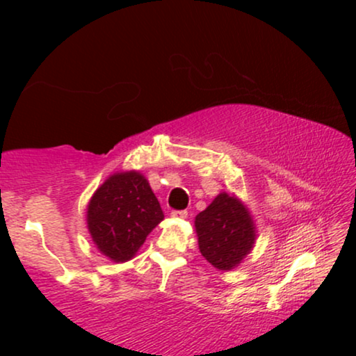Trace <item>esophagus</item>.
Listing matches in <instances>:
<instances>
[{
  "label": "esophagus",
  "instance_id": "obj_1",
  "mask_svg": "<svg viewBox=\"0 0 356 356\" xmlns=\"http://www.w3.org/2000/svg\"><path fill=\"white\" fill-rule=\"evenodd\" d=\"M170 214H172V218H177V219H186L187 218V211H172Z\"/></svg>",
  "mask_w": 356,
  "mask_h": 356
}]
</instances>
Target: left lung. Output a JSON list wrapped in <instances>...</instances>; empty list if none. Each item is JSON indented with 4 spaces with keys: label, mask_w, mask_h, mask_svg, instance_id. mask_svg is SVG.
<instances>
[{
    "label": "left lung",
    "mask_w": 356,
    "mask_h": 356,
    "mask_svg": "<svg viewBox=\"0 0 356 356\" xmlns=\"http://www.w3.org/2000/svg\"><path fill=\"white\" fill-rule=\"evenodd\" d=\"M201 254L214 268L232 269L254 244V227L246 207L236 197L219 194L195 218Z\"/></svg>",
    "instance_id": "left-lung-1"
}]
</instances>
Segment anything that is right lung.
<instances>
[{
    "label": "right lung",
    "mask_w": 356,
    "mask_h": 356,
    "mask_svg": "<svg viewBox=\"0 0 356 356\" xmlns=\"http://www.w3.org/2000/svg\"><path fill=\"white\" fill-rule=\"evenodd\" d=\"M164 219L157 197L144 175L115 174L93 194L87 222L97 248L117 263H124L144 244L149 232Z\"/></svg>",
    "instance_id": "add662e5"
}]
</instances>
